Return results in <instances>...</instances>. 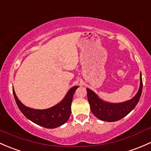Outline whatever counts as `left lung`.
I'll return each mask as SVG.
<instances>
[{"label": "left lung", "mask_w": 151, "mask_h": 151, "mask_svg": "<svg viewBox=\"0 0 151 151\" xmlns=\"http://www.w3.org/2000/svg\"><path fill=\"white\" fill-rule=\"evenodd\" d=\"M140 88L133 98L121 103H109L104 101L91 89L86 88L88 101L92 113L102 121L115 122L122 119L135 107L140 100L142 89V75L140 73Z\"/></svg>", "instance_id": "obj_1"}]
</instances>
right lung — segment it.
Instances as JSON below:
<instances>
[{
  "label": "right lung",
  "instance_id": "add662e5",
  "mask_svg": "<svg viewBox=\"0 0 151 151\" xmlns=\"http://www.w3.org/2000/svg\"><path fill=\"white\" fill-rule=\"evenodd\" d=\"M78 87V86L72 87L60 103L46 109H35L26 106L19 101L14 88L13 93L18 107L27 119L42 127L53 129L63 125L68 120L71 113L73 97Z\"/></svg>",
  "mask_w": 151,
  "mask_h": 151
}]
</instances>
